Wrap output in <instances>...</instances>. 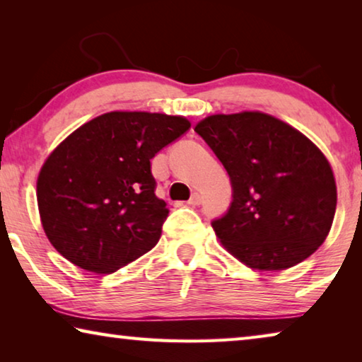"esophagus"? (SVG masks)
<instances>
[{"label":"esophagus","mask_w":362,"mask_h":362,"mask_svg":"<svg viewBox=\"0 0 362 362\" xmlns=\"http://www.w3.org/2000/svg\"><path fill=\"white\" fill-rule=\"evenodd\" d=\"M201 201H203V198H201V196H199L198 193H193L192 198L188 199V204H189V206H199Z\"/></svg>","instance_id":"esophagus-1"}]
</instances>
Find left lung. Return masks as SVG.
Here are the masks:
<instances>
[{
  "label": "left lung",
  "instance_id": "left-lung-1",
  "mask_svg": "<svg viewBox=\"0 0 362 362\" xmlns=\"http://www.w3.org/2000/svg\"><path fill=\"white\" fill-rule=\"evenodd\" d=\"M231 182V203L212 228L244 265L286 269L315 252L332 226V169L302 132L259 112L214 115L198 122Z\"/></svg>",
  "mask_w": 362,
  "mask_h": 362
}]
</instances>
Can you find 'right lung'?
I'll return each instance as SVG.
<instances>
[{"instance_id": "add662e5", "label": "right lung", "mask_w": 362, "mask_h": 362, "mask_svg": "<svg viewBox=\"0 0 362 362\" xmlns=\"http://www.w3.org/2000/svg\"><path fill=\"white\" fill-rule=\"evenodd\" d=\"M188 129L182 116L112 112L70 134L36 183L42 228L57 252L107 274L155 247L169 209L155 194L150 159Z\"/></svg>"}]
</instances>
